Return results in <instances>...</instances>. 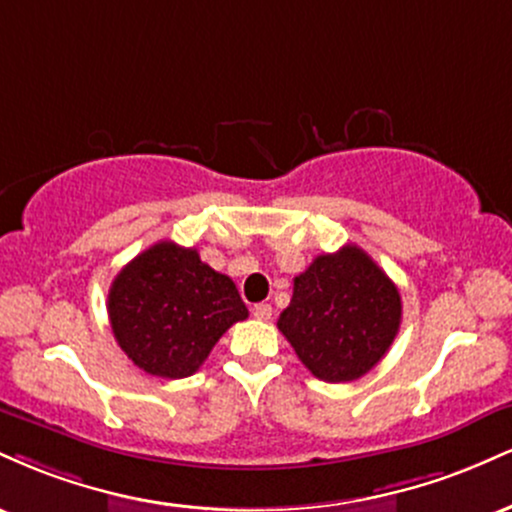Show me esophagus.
<instances>
[{"mask_svg":"<svg viewBox=\"0 0 512 512\" xmlns=\"http://www.w3.org/2000/svg\"><path fill=\"white\" fill-rule=\"evenodd\" d=\"M272 305L269 303H257V305H252V315L257 317V320H262V322H267L269 317H272Z\"/></svg>","mask_w":512,"mask_h":512,"instance_id":"esophagus-1","label":"esophagus"}]
</instances>
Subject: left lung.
Wrapping results in <instances>:
<instances>
[{
  "instance_id": "1",
  "label": "left lung",
  "mask_w": 512,
  "mask_h": 512,
  "mask_svg": "<svg viewBox=\"0 0 512 512\" xmlns=\"http://www.w3.org/2000/svg\"><path fill=\"white\" fill-rule=\"evenodd\" d=\"M402 322L397 286L358 245L317 255L293 279L279 332L315 378L351 383L387 354Z\"/></svg>"
}]
</instances>
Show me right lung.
<instances>
[{
  "label": "right lung",
  "instance_id": "1",
  "mask_svg": "<svg viewBox=\"0 0 512 512\" xmlns=\"http://www.w3.org/2000/svg\"><path fill=\"white\" fill-rule=\"evenodd\" d=\"M108 317L120 349L156 378L197 373L223 332L248 317L226 274L195 248L161 240L120 269L108 291Z\"/></svg>",
  "mask_w": 512,
  "mask_h": 512
}]
</instances>
